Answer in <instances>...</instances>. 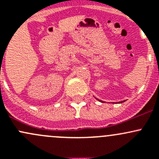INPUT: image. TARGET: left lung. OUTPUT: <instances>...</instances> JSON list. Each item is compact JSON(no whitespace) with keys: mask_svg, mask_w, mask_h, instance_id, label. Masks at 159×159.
<instances>
[{"mask_svg":"<svg viewBox=\"0 0 159 159\" xmlns=\"http://www.w3.org/2000/svg\"><path fill=\"white\" fill-rule=\"evenodd\" d=\"M96 99H97L98 101H99V102H102V103H104V102H103V101H102V100H99V99H98V98H96ZM125 102V101H122V102H120L119 103H122V102Z\"/></svg>","mask_w":159,"mask_h":159,"instance_id":"obj_1","label":"left lung"}]
</instances>
